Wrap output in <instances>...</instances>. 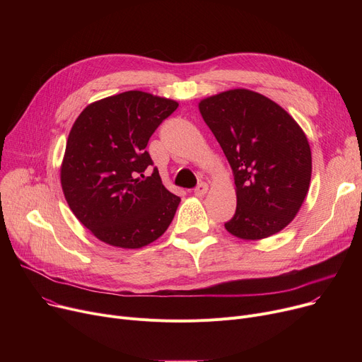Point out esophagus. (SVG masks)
I'll return each instance as SVG.
<instances>
[{"label": "esophagus", "mask_w": 362, "mask_h": 362, "mask_svg": "<svg viewBox=\"0 0 362 362\" xmlns=\"http://www.w3.org/2000/svg\"><path fill=\"white\" fill-rule=\"evenodd\" d=\"M206 192H208V185H206V183H204V182H202V183H199V185L195 187V195H197V197H199V198H201V197H204Z\"/></svg>", "instance_id": "34e87169"}]
</instances>
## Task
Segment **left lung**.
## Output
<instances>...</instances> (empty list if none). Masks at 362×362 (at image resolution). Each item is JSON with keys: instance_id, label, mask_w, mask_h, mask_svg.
Masks as SVG:
<instances>
[{"instance_id": "obj_1", "label": "left lung", "mask_w": 362, "mask_h": 362, "mask_svg": "<svg viewBox=\"0 0 362 362\" xmlns=\"http://www.w3.org/2000/svg\"><path fill=\"white\" fill-rule=\"evenodd\" d=\"M198 108L233 171L238 205L226 230L243 240L283 230L311 182V148L302 127L279 104L245 88L206 97Z\"/></svg>"}]
</instances>
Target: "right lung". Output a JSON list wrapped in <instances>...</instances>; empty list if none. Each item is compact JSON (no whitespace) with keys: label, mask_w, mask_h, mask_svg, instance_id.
I'll return each mask as SVG.
<instances>
[{"label":"right lung","mask_w":362,"mask_h":362,"mask_svg":"<svg viewBox=\"0 0 362 362\" xmlns=\"http://www.w3.org/2000/svg\"><path fill=\"white\" fill-rule=\"evenodd\" d=\"M179 107L175 100L127 90L90 103L71 126L60 180L70 210L101 242L138 250L157 240L180 198L161 183L145 151L152 133Z\"/></svg>","instance_id":"right-lung-1"}]
</instances>
